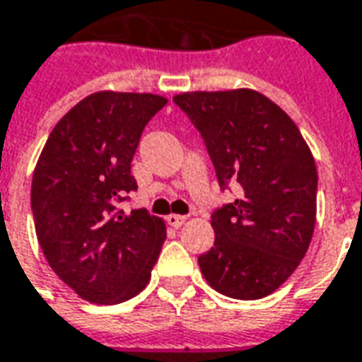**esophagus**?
Returning <instances> with one entry per match:
<instances>
[{
    "instance_id": "obj_1",
    "label": "esophagus",
    "mask_w": 362,
    "mask_h": 362,
    "mask_svg": "<svg viewBox=\"0 0 362 362\" xmlns=\"http://www.w3.org/2000/svg\"><path fill=\"white\" fill-rule=\"evenodd\" d=\"M166 223L170 225V227H174V229H178V227H182V225L186 223V217L176 216V214H170V216L166 217Z\"/></svg>"
}]
</instances>
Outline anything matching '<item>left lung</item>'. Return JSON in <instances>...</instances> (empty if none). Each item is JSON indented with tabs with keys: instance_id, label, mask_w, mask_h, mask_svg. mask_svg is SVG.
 Returning <instances> with one entry per match:
<instances>
[{
	"instance_id": "left-lung-1",
	"label": "left lung",
	"mask_w": 362,
	"mask_h": 362,
	"mask_svg": "<svg viewBox=\"0 0 362 362\" xmlns=\"http://www.w3.org/2000/svg\"><path fill=\"white\" fill-rule=\"evenodd\" d=\"M198 129L219 188L239 198L214 209V247L198 262L207 284L237 300L272 294L298 269L315 227L317 170L296 123L255 90L174 95Z\"/></svg>"
}]
</instances>
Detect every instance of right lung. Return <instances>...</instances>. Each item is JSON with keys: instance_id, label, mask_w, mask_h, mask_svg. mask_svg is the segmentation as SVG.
<instances>
[{"instance_id": "1", "label": "right lung", "mask_w": 362, "mask_h": 362, "mask_svg": "<svg viewBox=\"0 0 362 362\" xmlns=\"http://www.w3.org/2000/svg\"><path fill=\"white\" fill-rule=\"evenodd\" d=\"M164 105L155 93H92L58 121L39 156L31 209L40 249L92 304L137 296L163 249V219L143 207L125 214L119 204L137 189L131 160Z\"/></svg>"}]
</instances>
